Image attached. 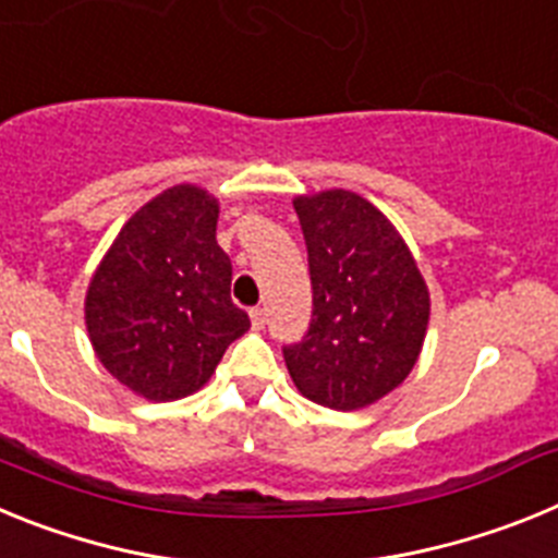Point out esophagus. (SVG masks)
Wrapping results in <instances>:
<instances>
[{
	"mask_svg": "<svg viewBox=\"0 0 558 558\" xmlns=\"http://www.w3.org/2000/svg\"><path fill=\"white\" fill-rule=\"evenodd\" d=\"M248 315H251V327H254V329L265 327V318H268V313H265L263 307H254Z\"/></svg>",
	"mask_w": 558,
	"mask_h": 558,
	"instance_id": "34e87169",
	"label": "esophagus"
}]
</instances>
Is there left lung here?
<instances>
[{"mask_svg":"<svg viewBox=\"0 0 558 558\" xmlns=\"http://www.w3.org/2000/svg\"><path fill=\"white\" fill-rule=\"evenodd\" d=\"M313 279V324L284 349L295 388L332 411H360L399 388L430 324V290L397 226L357 192L295 195Z\"/></svg>","mask_w":558,"mask_h":558,"instance_id":"obj_1","label":"left lung"}]
</instances>
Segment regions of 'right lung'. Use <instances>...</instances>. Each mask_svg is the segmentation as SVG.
Masks as SVG:
<instances>
[{"label":"right lung","mask_w":558,"mask_h":558,"mask_svg":"<svg viewBox=\"0 0 558 558\" xmlns=\"http://www.w3.org/2000/svg\"><path fill=\"white\" fill-rule=\"evenodd\" d=\"M220 201L175 184L133 211L88 279L83 318L97 360L147 402L201 391L248 315L231 302Z\"/></svg>","instance_id":"obj_1"}]
</instances>
